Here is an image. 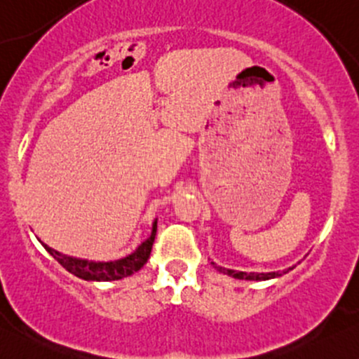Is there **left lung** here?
<instances>
[{"label": "left lung", "instance_id": "8db88e82", "mask_svg": "<svg viewBox=\"0 0 359 359\" xmlns=\"http://www.w3.org/2000/svg\"><path fill=\"white\" fill-rule=\"evenodd\" d=\"M212 264H213V268L217 269V271H220V273H224V275H229V276H232V278H237V280H248V281H264V280H271V278H278V276H281V275H285V273H288V269L287 271H271V273H255V271H237V269H229V268H224V266H219V264L217 263H213L212 261ZM290 269H293V268H290Z\"/></svg>", "mask_w": 359, "mask_h": 359}]
</instances>
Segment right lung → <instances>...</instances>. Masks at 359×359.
Wrapping results in <instances>:
<instances>
[{"instance_id": "add662e5", "label": "right lung", "mask_w": 359, "mask_h": 359, "mask_svg": "<svg viewBox=\"0 0 359 359\" xmlns=\"http://www.w3.org/2000/svg\"><path fill=\"white\" fill-rule=\"evenodd\" d=\"M156 231H158V219H154V222H152L151 236H149L142 244H139V248H137L134 252H130L128 256L120 257V259L115 261H93L64 255V252L57 251V249L42 243L40 239L39 241L40 244L46 248V251L49 252L54 259H57L59 263L74 276L86 281H116L134 275V273L139 271V269L147 263L149 256H151L152 244H154L156 239Z\"/></svg>"}]
</instances>
